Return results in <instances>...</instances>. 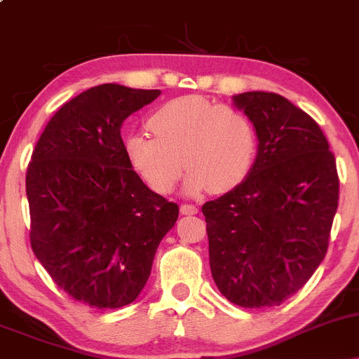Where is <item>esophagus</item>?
I'll return each mask as SVG.
<instances>
[{"instance_id":"esophagus-1","label":"esophagus","mask_w":359,"mask_h":359,"mask_svg":"<svg viewBox=\"0 0 359 359\" xmlns=\"http://www.w3.org/2000/svg\"><path fill=\"white\" fill-rule=\"evenodd\" d=\"M180 212L189 214V216H191V214L199 212V209H197L194 204H182V205H180Z\"/></svg>"}]
</instances>
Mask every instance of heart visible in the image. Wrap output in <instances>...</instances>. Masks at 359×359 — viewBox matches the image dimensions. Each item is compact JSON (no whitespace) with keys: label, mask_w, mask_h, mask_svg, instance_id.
<instances>
[{"label":"heart","mask_w":359,"mask_h":359,"mask_svg":"<svg viewBox=\"0 0 359 359\" xmlns=\"http://www.w3.org/2000/svg\"><path fill=\"white\" fill-rule=\"evenodd\" d=\"M155 137L131 133L125 148L131 167L158 194H168L184 167L187 191H233L250 175L257 158V130L248 114L203 96L177 97L148 119Z\"/></svg>","instance_id":"heart-1"}]
</instances>
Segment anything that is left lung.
<instances>
[{
  "instance_id": "obj_1",
  "label": "left lung",
  "mask_w": 359,
  "mask_h": 359,
  "mask_svg": "<svg viewBox=\"0 0 359 359\" xmlns=\"http://www.w3.org/2000/svg\"><path fill=\"white\" fill-rule=\"evenodd\" d=\"M258 137L250 175L203 205L209 265L229 302L280 306L307 283L327 253L339 201L336 158L306 111L275 93L233 97Z\"/></svg>"
}]
</instances>
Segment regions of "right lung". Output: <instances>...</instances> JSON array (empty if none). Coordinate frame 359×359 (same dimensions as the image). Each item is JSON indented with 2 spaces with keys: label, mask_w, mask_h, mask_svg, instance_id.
Masks as SVG:
<instances>
[{
  "label": "right lung",
  "mask_w": 359,
  "mask_h": 359,
  "mask_svg": "<svg viewBox=\"0 0 359 359\" xmlns=\"http://www.w3.org/2000/svg\"><path fill=\"white\" fill-rule=\"evenodd\" d=\"M158 89L101 84L50 118L27 168L30 245L53 282L96 309L133 302L179 205L143 184L121 125Z\"/></svg>",
  "instance_id": "obj_1"
}]
</instances>
